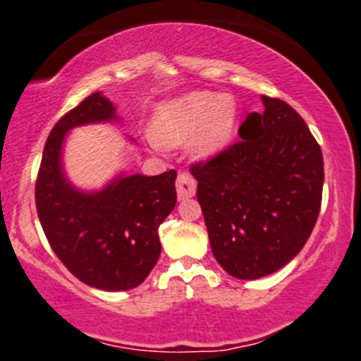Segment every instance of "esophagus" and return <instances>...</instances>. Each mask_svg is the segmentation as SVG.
I'll use <instances>...</instances> for the list:
<instances>
[{
	"mask_svg": "<svg viewBox=\"0 0 361 361\" xmlns=\"http://www.w3.org/2000/svg\"><path fill=\"white\" fill-rule=\"evenodd\" d=\"M195 192H197V181H195V178L192 175H188V173H180L176 178L178 200L192 198Z\"/></svg>",
	"mask_w": 361,
	"mask_h": 361,
	"instance_id": "1",
	"label": "esophagus"
}]
</instances>
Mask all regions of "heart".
Masks as SVG:
<instances>
[{
  "mask_svg": "<svg viewBox=\"0 0 361 361\" xmlns=\"http://www.w3.org/2000/svg\"><path fill=\"white\" fill-rule=\"evenodd\" d=\"M238 122L239 106L233 94L192 91L157 106L151 135L163 147H178L192 139V156L209 161L233 144Z\"/></svg>",
  "mask_w": 361,
  "mask_h": 361,
  "instance_id": "1",
  "label": "heart"
}]
</instances>
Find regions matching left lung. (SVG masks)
Here are the masks:
<instances>
[{
  "label": "left lung",
  "instance_id": "1",
  "mask_svg": "<svg viewBox=\"0 0 361 361\" xmlns=\"http://www.w3.org/2000/svg\"><path fill=\"white\" fill-rule=\"evenodd\" d=\"M239 127L243 140L193 164L197 198L217 263L239 280L279 271L307 243L321 210L324 161L288 103L261 97Z\"/></svg>",
  "mask_w": 361,
  "mask_h": 361
}]
</instances>
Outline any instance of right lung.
<instances>
[{
    "label": "right lung",
    "instance_id": "1",
    "mask_svg": "<svg viewBox=\"0 0 361 361\" xmlns=\"http://www.w3.org/2000/svg\"><path fill=\"white\" fill-rule=\"evenodd\" d=\"M117 122V109L102 91L68 111L49 134L35 186L39 221L57 258L82 283L106 292L147 279L161 255L157 231L176 205L175 169L157 176L122 171L100 190L71 183L62 161L69 132Z\"/></svg>",
    "mask_w": 361,
    "mask_h": 361
}]
</instances>
